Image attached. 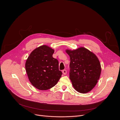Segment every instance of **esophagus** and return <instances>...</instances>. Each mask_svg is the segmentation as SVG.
Segmentation results:
<instances>
[{
    "instance_id": "1",
    "label": "esophagus",
    "mask_w": 120,
    "mask_h": 120,
    "mask_svg": "<svg viewBox=\"0 0 120 120\" xmlns=\"http://www.w3.org/2000/svg\"><path fill=\"white\" fill-rule=\"evenodd\" d=\"M62 73H63V74L64 75H65L66 74V73H67L66 70H63L62 71Z\"/></svg>"
}]
</instances>
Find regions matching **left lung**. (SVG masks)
I'll return each instance as SVG.
<instances>
[{
	"mask_svg": "<svg viewBox=\"0 0 120 120\" xmlns=\"http://www.w3.org/2000/svg\"><path fill=\"white\" fill-rule=\"evenodd\" d=\"M65 51L70 58L69 78L74 88L82 94L91 91L101 75V66L98 57L83 47Z\"/></svg>",
	"mask_w": 120,
	"mask_h": 120,
	"instance_id": "left-lung-1",
	"label": "left lung"
}]
</instances>
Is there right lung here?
Here are the masks:
<instances>
[{"label":"right lung","mask_w":120,"mask_h":120,"mask_svg":"<svg viewBox=\"0 0 120 120\" xmlns=\"http://www.w3.org/2000/svg\"><path fill=\"white\" fill-rule=\"evenodd\" d=\"M54 52L53 49L43 45L34 49L26 59L25 68L29 80L39 90L54 87L61 77L58 61L53 57Z\"/></svg>","instance_id":"1"}]
</instances>
